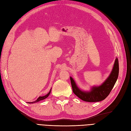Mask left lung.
Segmentation results:
<instances>
[{
	"label": "left lung",
	"mask_w": 131,
	"mask_h": 131,
	"mask_svg": "<svg viewBox=\"0 0 131 131\" xmlns=\"http://www.w3.org/2000/svg\"><path fill=\"white\" fill-rule=\"evenodd\" d=\"M118 60L116 58L112 71L106 81L99 86L92 87L91 91H83L80 90L73 79L70 77L73 92L79 98L86 102H94L101 101L105 100L111 91L118 78Z\"/></svg>",
	"instance_id": "obj_1"
}]
</instances>
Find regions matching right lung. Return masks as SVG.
<instances>
[{
  "instance_id": "obj_1",
  "label": "right lung",
  "mask_w": 131,
  "mask_h": 131,
  "mask_svg": "<svg viewBox=\"0 0 131 131\" xmlns=\"http://www.w3.org/2000/svg\"><path fill=\"white\" fill-rule=\"evenodd\" d=\"M51 90H50V91H49V92L48 93V94H46V95L43 96H40L39 97L38 99H37L36 101H35L32 102H28V103H36V102H38L40 101H41V100H43L45 99L46 98L48 97L49 96V95L50 94V92H51Z\"/></svg>"
}]
</instances>
